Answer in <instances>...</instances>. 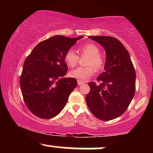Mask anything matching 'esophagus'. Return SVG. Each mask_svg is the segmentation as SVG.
Returning <instances> with one entry per match:
<instances>
[{
	"label": "esophagus",
	"mask_w": 153,
	"mask_h": 153,
	"mask_svg": "<svg viewBox=\"0 0 153 153\" xmlns=\"http://www.w3.org/2000/svg\"><path fill=\"white\" fill-rule=\"evenodd\" d=\"M83 83H84L83 82L79 81V80H78V85H82V84H83Z\"/></svg>",
	"instance_id": "34e87169"
}]
</instances>
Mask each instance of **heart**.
I'll use <instances>...</instances> for the list:
<instances>
[{
	"label": "heart",
	"mask_w": 153,
	"mask_h": 153,
	"mask_svg": "<svg viewBox=\"0 0 153 153\" xmlns=\"http://www.w3.org/2000/svg\"><path fill=\"white\" fill-rule=\"evenodd\" d=\"M78 51L81 54L89 56L87 62V68H77L69 73L71 78L79 81L84 82L89 80L96 73V69L100 71L104 66V60L100 54L99 47L94 43H86L79 47ZM65 62L70 68H73L78 62V55L73 50H69L65 54Z\"/></svg>",
	"instance_id": "1"
}]
</instances>
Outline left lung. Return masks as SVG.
<instances>
[{"instance_id":"1","label":"left lung","mask_w":153,"mask_h":153,"mask_svg":"<svg viewBox=\"0 0 153 153\" xmlns=\"http://www.w3.org/2000/svg\"><path fill=\"white\" fill-rule=\"evenodd\" d=\"M106 51L104 72L97 81L88 83L90 92L85 97L89 109L103 121L122 115L135 94L136 73L127 49L117 39L107 36H88Z\"/></svg>"}]
</instances>
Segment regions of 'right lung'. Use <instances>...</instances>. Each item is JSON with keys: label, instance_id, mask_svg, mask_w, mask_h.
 Masks as SVG:
<instances>
[{"label": "right lung", "instance_id": "right-lung-1", "mask_svg": "<svg viewBox=\"0 0 153 153\" xmlns=\"http://www.w3.org/2000/svg\"><path fill=\"white\" fill-rule=\"evenodd\" d=\"M82 37L52 36L39 43L26 57L20 78L21 90L26 106L36 117H56L76 88V79L64 77L68 71L64 57Z\"/></svg>", "mask_w": 153, "mask_h": 153}]
</instances>
